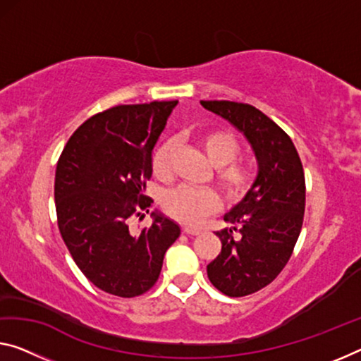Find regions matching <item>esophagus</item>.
I'll return each mask as SVG.
<instances>
[{
  "label": "esophagus",
  "mask_w": 361,
  "mask_h": 361,
  "mask_svg": "<svg viewBox=\"0 0 361 361\" xmlns=\"http://www.w3.org/2000/svg\"><path fill=\"white\" fill-rule=\"evenodd\" d=\"M184 232L187 235H198V234H202V231L200 229H193V227H184Z\"/></svg>",
  "instance_id": "obj_1"
}]
</instances>
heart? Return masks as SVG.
<instances>
[{
    "label": "heart",
    "instance_id": "obj_1",
    "mask_svg": "<svg viewBox=\"0 0 361 361\" xmlns=\"http://www.w3.org/2000/svg\"><path fill=\"white\" fill-rule=\"evenodd\" d=\"M197 143L204 157L216 168V184L229 200H238L250 190L255 180V171L250 163L238 161L240 143L234 134L224 129L207 130L197 137ZM176 145L173 140H164L154 149L152 158L153 174L161 180L173 176ZM163 208L171 218L185 226H197L219 209V197L209 188L177 187L163 198Z\"/></svg>",
    "mask_w": 361,
    "mask_h": 361
}]
</instances>
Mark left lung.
Listing matches in <instances>:
<instances>
[{
  "label": "left lung",
  "instance_id": "1",
  "mask_svg": "<svg viewBox=\"0 0 361 361\" xmlns=\"http://www.w3.org/2000/svg\"><path fill=\"white\" fill-rule=\"evenodd\" d=\"M200 103L240 130L258 161L252 188L224 216L231 227L216 232L221 253L207 266L216 289L245 297L271 284L289 262L303 224V166L290 137L252 104Z\"/></svg>",
  "mask_w": 361,
  "mask_h": 361
}]
</instances>
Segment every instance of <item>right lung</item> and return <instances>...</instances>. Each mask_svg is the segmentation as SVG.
<instances>
[{"mask_svg":"<svg viewBox=\"0 0 361 361\" xmlns=\"http://www.w3.org/2000/svg\"><path fill=\"white\" fill-rule=\"evenodd\" d=\"M174 102L121 104L87 119L61 153L54 202L72 259L98 289L123 298L152 289L180 227L161 213L132 234L129 219L153 203L143 195L152 154Z\"/></svg>","mask_w":361,"mask_h":361,"instance_id":"right-lung-1","label":"right lung"}]
</instances>
